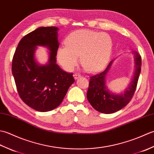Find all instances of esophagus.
Masks as SVG:
<instances>
[{
	"instance_id": "obj_1",
	"label": "esophagus",
	"mask_w": 154,
	"mask_h": 154,
	"mask_svg": "<svg viewBox=\"0 0 154 154\" xmlns=\"http://www.w3.org/2000/svg\"><path fill=\"white\" fill-rule=\"evenodd\" d=\"M81 75L80 74H77V73H75V74L73 75V77H74V79H75V80L79 79V77H81Z\"/></svg>"
}]
</instances>
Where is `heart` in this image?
Here are the masks:
<instances>
[{
    "mask_svg": "<svg viewBox=\"0 0 154 154\" xmlns=\"http://www.w3.org/2000/svg\"><path fill=\"white\" fill-rule=\"evenodd\" d=\"M66 47L57 50V58L65 70L71 71L78 63V56L85 70L94 73L101 69L109 61L112 41L106 33L79 30L65 40Z\"/></svg>",
    "mask_w": 154,
    "mask_h": 154,
    "instance_id": "obj_1",
    "label": "heart"
}]
</instances>
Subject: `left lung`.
Here are the masks:
<instances>
[{"label":"left lung","instance_id":"8db88e82","mask_svg":"<svg viewBox=\"0 0 154 154\" xmlns=\"http://www.w3.org/2000/svg\"><path fill=\"white\" fill-rule=\"evenodd\" d=\"M134 55L135 70L134 75L125 91L120 93H114L106 86V77L109 73L114 60L101 73L91 77L87 97L94 109L101 113L111 114L116 112L126 106L131 100L136 89L141 71V56L137 51H132Z\"/></svg>","mask_w":154,"mask_h":154}]
</instances>
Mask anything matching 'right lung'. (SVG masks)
I'll return each instance as SVG.
<instances>
[{"instance_id":"add662e5","label":"right lung","mask_w":154,"mask_h":154,"mask_svg":"<svg viewBox=\"0 0 154 154\" xmlns=\"http://www.w3.org/2000/svg\"><path fill=\"white\" fill-rule=\"evenodd\" d=\"M59 28L40 27L20 41L12 63V72L23 102L39 112L55 109L63 101L74 83L73 73L63 71L56 63ZM37 46L46 47L49 59L41 65L35 60Z\"/></svg>"}]
</instances>
